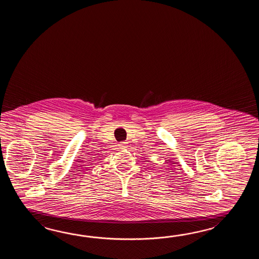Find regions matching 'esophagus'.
Segmentation results:
<instances>
[{
  "mask_svg": "<svg viewBox=\"0 0 259 259\" xmlns=\"http://www.w3.org/2000/svg\"><path fill=\"white\" fill-rule=\"evenodd\" d=\"M119 146L121 148H126L127 147V142H122V143H119Z\"/></svg>",
  "mask_w": 259,
  "mask_h": 259,
  "instance_id": "34e87169",
  "label": "esophagus"
}]
</instances>
